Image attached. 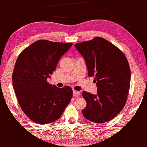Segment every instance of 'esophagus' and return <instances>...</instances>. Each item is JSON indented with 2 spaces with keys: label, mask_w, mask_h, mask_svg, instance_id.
Returning <instances> with one entry per match:
<instances>
[{
  "label": "esophagus",
  "mask_w": 147,
  "mask_h": 147,
  "mask_svg": "<svg viewBox=\"0 0 147 147\" xmlns=\"http://www.w3.org/2000/svg\"><path fill=\"white\" fill-rule=\"evenodd\" d=\"M73 94L76 96H79L80 95V92L76 91V90H73Z\"/></svg>",
  "instance_id": "1"
}]
</instances>
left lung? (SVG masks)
I'll use <instances>...</instances> for the list:
<instances>
[{
	"instance_id": "left-lung-1",
	"label": "left lung",
	"mask_w": 147,
	"mask_h": 147,
	"mask_svg": "<svg viewBox=\"0 0 147 147\" xmlns=\"http://www.w3.org/2000/svg\"><path fill=\"white\" fill-rule=\"evenodd\" d=\"M75 47L85 59L88 76H94L97 86L96 95L82 92L86 102L83 116L96 123L110 121L123 109L129 93L131 71L127 58L102 37L78 43Z\"/></svg>"
}]
</instances>
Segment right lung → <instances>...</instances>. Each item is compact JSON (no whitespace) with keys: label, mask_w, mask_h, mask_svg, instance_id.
Wrapping results in <instances>:
<instances>
[{"label":"right lung","mask_w":147,"mask_h":147,"mask_svg":"<svg viewBox=\"0 0 147 147\" xmlns=\"http://www.w3.org/2000/svg\"><path fill=\"white\" fill-rule=\"evenodd\" d=\"M72 45L37 40L24 49L16 62L12 85L18 102L24 113L37 124L57 120L73 97L70 86L58 88L47 81Z\"/></svg>","instance_id":"1"}]
</instances>
